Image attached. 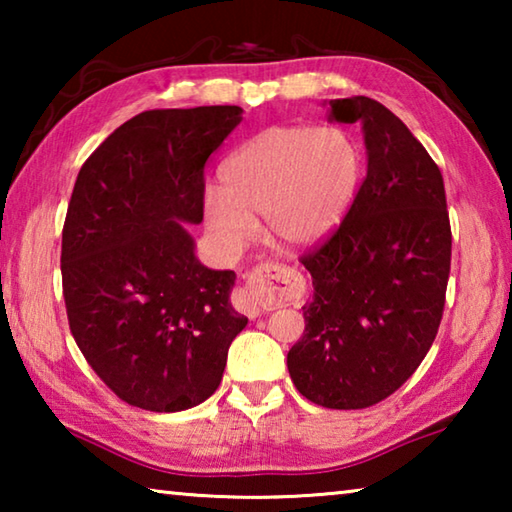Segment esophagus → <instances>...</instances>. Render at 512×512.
Returning a JSON list of instances; mask_svg holds the SVG:
<instances>
[{"label":"esophagus","instance_id":"34e87169","mask_svg":"<svg viewBox=\"0 0 512 512\" xmlns=\"http://www.w3.org/2000/svg\"><path fill=\"white\" fill-rule=\"evenodd\" d=\"M246 284L235 291V307L246 316L257 318L262 311L280 307L296 293V282L287 266L264 262L244 275Z\"/></svg>","mask_w":512,"mask_h":512}]
</instances>
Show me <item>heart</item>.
<instances>
[{
  "instance_id": "b5f03b06",
  "label": "heart",
  "mask_w": 512,
  "mask_h": 512,
  "mask_svg": "<svg viewBox=\"0 0 512 512\" xmlns=\"http://www.w3.org/2000/svg\"><path fill=\"white\" fill-rule=\"evenodd\" d=\"M359 178V146L341 128L275 126L223 162V187L207 189L205 214L228 246L255 237V214L280 244L311 246L341 223Z\"/></svg>"
}]
</instances>
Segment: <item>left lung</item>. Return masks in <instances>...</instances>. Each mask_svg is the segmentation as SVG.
Wrapping results in <instances>:
<instances>
[{"instance_id": "1", "label": "left lung", "mask_w": 512, "mask_h": 512, "mask_svg": "<svg viewBox=\"0 0 512 512\" xmlns=\"http://www.w3.org/2000/svg\"><path fill=\"white\" fill-rule=\"evenodd\" d=\"M329 117L359 121L368 173L332 237L300 257L314 296L287 366L309 402L348 411L386 400L427 357L452 228L443 173L400 117L368 97L329 101Z\"/></svg>"}]
</instances>
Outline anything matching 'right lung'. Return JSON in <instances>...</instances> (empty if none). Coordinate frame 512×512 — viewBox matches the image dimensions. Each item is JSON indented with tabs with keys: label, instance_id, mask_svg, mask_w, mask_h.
Wrapping results in <instances>:
<instances>
[{
	"label": "right lung",
	"instance_id": "1",
	"mask_svg": "<svg viewBox=\"0 0 512 512\" xmlns=\"http://www.w3.org/2000/svg\"><path fill=\"white\" fill-rule=\"evenodd\" d=\"M241 112H140L76 178L60 253L69 329L103 384L137 409L205 402L248 323L230 305L235 271L198 262L183 225L203 221L205 162Z\"/></svg>",
	"mask_w": 512,
	"mask_h": 512
}]
</instances>
